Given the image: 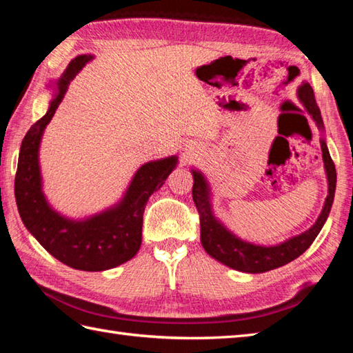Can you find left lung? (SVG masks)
<instances>
[{
	"label": "left lung",
	"instance_id": "obj_1",
	"mask_svg": "<svg viewBox=\"0 0 353 353\" xmlns=\"http://www.w3.org/2000/svg\"><path fill=\"white\" fill-rule=\"evenodd\" d=\"M299 99H301L306 110L310 112L314 121H316L321 129V127H323V119H321L320 109L317 106L316 99H314L312 88L308 83H305L299 89ZM321 152H323L325 168L329 181V194L326 197L323 211H321L319 220L310 230H306L305 234L291 238L288 241L274 247H262L250 243H244L241 239L232 235L229 230L224 229L221 224L214 219V215L211 212V205H209L208 200V185L203 176L197 171H192V200L194 203H196L200 216V239L201 244L205 247V250L211 254L212 258L223 262V264H226L228 267L245 273H264L268 272V270L288 264L292 259L301 256V254L314 243V239L317 238L319 232L323 228V224L327 219L329 211H331L334 201L336 172L334 161L327 152L325 141H321Z\"/></svg>",
	"mask_w": 353,
	"mask_h": 353
}]
</instances>
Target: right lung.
<instances>
[{"label": "right lung", "mask_w": 353, "mask_h": 353, "mask_svg": "<svg viewBox=\"0 0 353 353\" xmlns=\"http://www.w3.org/2000/svg\"><path fill=\"white\" fill-rule=\"evenodd\" d=\"M77 56L59 80V92L50 109L22 139L14 197L22 223L45 250L63 264L83 272H101L124 264L141 247L142 214L148 197L163 185L177 162L176 157L148 162L138 170L121 205L85 221H70L47 205L41 191L37 150L42 132L61 104L70 81L91 61Z\"/></svg>", "instance_id": "obj_1"}]
</instances>
